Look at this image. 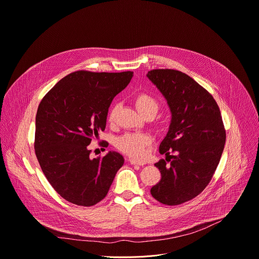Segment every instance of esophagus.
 <instances>
[{"instance_id":"34e87169","label":"esophagus","mask_w":259,"mask_h":259,"mask_svg":"<svg viewBox=\"0 0 259 259\" xmlns=\"http://www.w3.org/2000/svg\"><path fill=\"white\" fill-rule=\"evenodd\" d=\"M129 162H130V164H132V165H139V166H143V165H145V164H146L145 161L136 160V159H133V158L129 159Z\"/></svg>"}]
</instances>
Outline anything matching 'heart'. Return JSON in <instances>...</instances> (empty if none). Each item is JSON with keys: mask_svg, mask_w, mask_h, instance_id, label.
Listing matches in <instances>:
<instances>
[{"mask_svg": "<svg viewBox=\"0 0 259 259\" xmlns=\"http://www.w3.org/2000/svg\"><path fill=\"white\" fill-rule=\"evenodd\" d=\"M134 103L137 109L146 117L154 116L160 107L158 99L149 92H139L134 96ZM117 106L113 105L107 112V122L114 124L116 121ZM152 143V138L147 133L140 132H128L116 139V148L121 152L131 157H142L145 153V149Z\"/></svg>", "mask_w": 259, "mask_h": 259, "instance_id": "1", "label": "heart"}]
</instances>
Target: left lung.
I'll list each match as a JSON object with an SVG mask.
<instances>
[{
    "label": "left lung",
    "instance_id": "left-lung-1",
    "mask_svg": "<svg viewBox=\"0 0 259 259\" xmlns=\"http://www.w3.org/2000/svg\"><path fill=\"white\" fill-rule=\"evenodd\" d=\"M148 77L166 98L172 114L159 147L166 158L155 164L161 180L151 194L163 204L178 205L195 198L210 182L226 131L217 102L192 77L174 69H153Z\"/></svg>",
    "mask_w": 259,
    "mask_h": 259
}]
</instances>
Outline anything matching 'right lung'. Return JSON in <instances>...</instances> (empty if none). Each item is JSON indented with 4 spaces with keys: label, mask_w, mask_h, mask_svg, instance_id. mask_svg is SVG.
Instances as JSON below:
<instances>
[{
    "label": "right lung",
    "mask_w": 259,
    "mask_h": 259,
    "mask_svg": "<svg viewBox=\"0 0 259 259\" xmlns=\"http://www.w3.org/2000/svg\"><path fill=\"white\" fill-rule=\"evenodd\" d=\"M133 77L132 71L78 70L62 78L42 98L34 149L40 167L67 201L92 206L109 190L124 158L116 152L90 158L92 139L104 131L108 107ZM107 147V142L99 144Z\"/></svg>",
    "instance_id": "1"
}]
</instances>
